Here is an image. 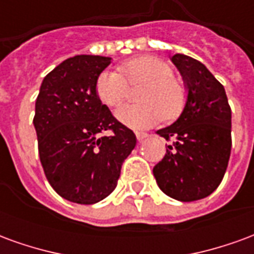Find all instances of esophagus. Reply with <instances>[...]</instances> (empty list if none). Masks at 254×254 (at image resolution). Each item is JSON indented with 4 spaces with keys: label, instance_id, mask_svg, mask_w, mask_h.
<instances>
[{
    "label": "esophagus",
    "instance_id": "esophagus-1",
    "mask_svg": "<svg viewBox=\"0 0 254 254\" xmlns=\"http://www.w3.org/2000/svg\"><path fill=\"white\" fill-rule=\"evenodd\" d=\"M148 136L149 134H147V133L144 132H136V137H137L138 141H143V140H145Z\"/></svg>",
    "mask_w": 254,
    "mask_h": 254
}]
</instances>
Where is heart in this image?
Returning a JSON list of instances; mask_svg holds the SVG:
<instances>
[{"label": "heart", "mask_w": 254, "mask_h": 254, "mask_svg": "<svg viewBox=\"0 0 254 254\" xmlns=\"http://www.w3.org/2000/svg\"><path fill=\"white\" fill-rule=\"evenodd\" d=\"M138 89L136 99L141 103L118 109L116 117L134 129L152 127L163 120L173 121L187 103V91L169 65L158 58L141 57L122 64L118 70H105L98 76L95 91L98 99L109 107H118L129 95V85Z\"/></svg>", "instance_id": "1"}]
</instances>
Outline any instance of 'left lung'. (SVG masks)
<instances>
[{
    "label": "left lung",
    "instance_id": "left-lung-1",
    "mask_svg": "<svg viewBox=\"0 0 254 254\" xmlns=\"http://www.w3.org/2000/svg\"><path fill=\"white\" fill-rule=\"evenodd\" d=\"M171 61L185 80L188 99L180 118L158 130L173 143L154 176L167 196L194 201L209 196L223 180L231 152V109L224 87L200 61L184 54Z\"/></svg>",
    "mask_w": 254,
    "mask_h": 254
}]
</instances>
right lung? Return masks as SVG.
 <instances>
[{
	"mask_svg": "<svg viewBox=\"0 0 254 254\" xmlns=\"http://www.w3.org/2000/svg\"><path fill=\"white\" fill-rule=\"evenodd\" d=\"M111 58H67L43 78L34 127L47 181L64 198L95 204L114 190L121 166L136 145L134 133L117 121L95 85ZM110 130L111 136H102Z\"/></svg>",
	"mask_w": 254,
	"mask_h": 254,
	"instance_id": "add662e5",
	"label": "right lung"
}]
</instances>
